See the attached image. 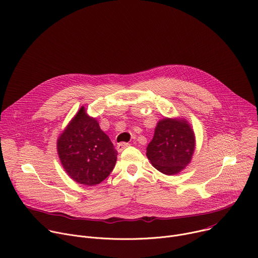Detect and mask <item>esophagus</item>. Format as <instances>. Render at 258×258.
<instances>
[{"label": "esophagus", "mask_w": 258, "mask_h": 258, "mask_svg": "<svg viewBox=\"0 0 258 258\" xmlns=\"http://www.w3.org/2000/svg\"><path fill=\"white\" fill-rule=\"evenodd\" d=\"M129 146H130V145L127 144V142H121V144H119V145L117 146V151H118L119 153H121V152H123L125 149H127Z\"/></svg>", "instance_id": "obj_1"}]
</instances>
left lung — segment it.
Wrapping results in <instances>:
<instances>
[{
  "label": "left lung",
  "instance_id": "left-lung-1",
  "mask_svg": "<svg viewBox=\"0 0 258 258\" xmlns=\"http://www.w3.org/2000/svg\"><path fill=\"white\" fill-rule=\"evenodd\" d=\"M195 148V132L185 119L164 118L156 126L147 157L160 172L174 175L190 163Z\"/></svg>",
  "mask_w": 258,
  "mask_h": 258
}]
</instances>
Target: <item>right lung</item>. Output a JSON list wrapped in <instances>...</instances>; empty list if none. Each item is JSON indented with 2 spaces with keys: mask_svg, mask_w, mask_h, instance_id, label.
I'll return each instance as SVG.
<instances>
[{
  "mask_svg": "<svg viewBox=\"0 0 258 258\" xmlns=\"http://www.w3.org/2000/svg\"><path fill=\"white\" fill-rule=\"evenodd\" d=\"M57 153L67 174L76 182L95 185L116 165L118 152L96 118L82 106L57 139Z\"/></svg>",
  "mask_w": 258,
  "mask_h": 258,
  "instance_id": "right-lung-1",
  "label": "right lung"
}]
</instances>
